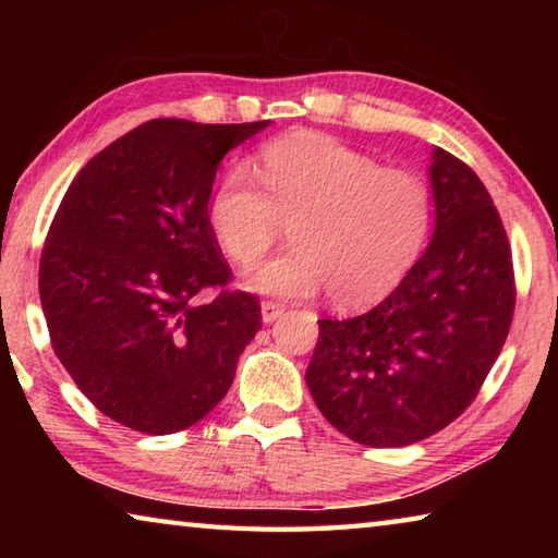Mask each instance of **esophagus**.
Instances as JSON below:
<instances>
[{
    "mask_svg": "<svg viewBox=\"0 0 558 558\" xmlns=\"http://www.w3.org/2000/svg\"><path fill=\"white\" fill-rule=\"evenodd\" d=\"M282 313H286V307L278 305V302H263V305H260V319H263V325L276 323V319H278Z\"/></svg>",
    "mask_w": 558,
    "mask_h": 558,
    "instance_id": "esophagus-1",
    "label": "esophagus"
}]
</instances>
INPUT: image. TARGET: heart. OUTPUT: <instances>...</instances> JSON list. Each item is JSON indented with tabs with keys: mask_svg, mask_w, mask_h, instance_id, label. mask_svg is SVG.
I'll return each mask as SVG.
<instances>
[{
	"mask_svg": "<svg viewBox=\"0 0 558 558\" xmlns=\"http://www.w3.org/2000/svg\"><path fill=\"white\" fill-rule=\"evenodd\" d=\"M253 169H231L216 184L209 226L235 266H253L282 226L292 248L245 276L270 298L305 300L329 290L337 307L389 298L423 256L433 229L428 182L319 132H292L258 153Z\"/></svg>",
	"mask_w": 558,
	"mask_h": 558,
	"instance_id": "heart-1",
	"label": "heart"
}]
</instances>
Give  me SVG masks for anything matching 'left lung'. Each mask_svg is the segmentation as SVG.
Wrapping results in <instances>:
<instances>
[{
  "label": "left lung",
  "instance_id": "8db88e82",
  "mask_svg": "<svg viewBox=\"0 0 558 558\" xmlns=\"http://www.w3.org/2000/svg\"><path fill=\"white\" fill-rule=\"evenodd\" d=\"M433 239L369 313L319 319L305 372L317 409L347 438L401 448L446 428L477 396L512 325L514 272L485 184L433 147Z\"/></svg>",
  "mask_w": 558,
  "mask_h": 558
}]
</instances>
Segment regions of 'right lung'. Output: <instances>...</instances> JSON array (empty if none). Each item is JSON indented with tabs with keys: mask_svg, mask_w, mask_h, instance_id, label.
Returning <instances> with one entry per match:
<instances>
[{
	"mask_svg": "<svg viewBox=\"0 0 558 558\" xmlns=\"http://www.w3.org/2000/svg\"><path fill=\"white\" fill-rule=\"evenodd\" d=\"M268 125L143 122L81 169L53 216L39 266L53 352L120 426L184 430L231 389L260 302L199 300L231 278L209 199L226 153Z\"/></svg>",
	"mask_w": 558,
	"mask_h": 558,
	"instance_id": "obj_1",
	"label": "right lung"
}]
</instances>
